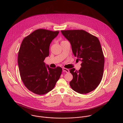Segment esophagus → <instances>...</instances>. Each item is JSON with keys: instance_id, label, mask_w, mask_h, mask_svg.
Segmentation results:
<instances>
[{"instance_id": "34e87169", "label": "esophagus", "mask_w": 123, "mask_h": 123, "mask_svg": "<svg viewBox=\"0 0 123 123\" xmlns=\"http://www.w3.org/2000/svg\"><path fill=\"white\" fill-rule=\"evenodd\" d=\"M62 70H63L64 71H65L66 73H69L70 72V71L68 69H67L66 68H63Z\"/></svg>"}]
</instances>
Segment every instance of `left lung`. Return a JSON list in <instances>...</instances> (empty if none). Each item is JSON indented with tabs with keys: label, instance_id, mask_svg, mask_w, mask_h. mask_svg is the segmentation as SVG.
I'll use <instances>...</instances> for the list:
<instances>
[{
	"label": "left lung",
	"instance_id": "8db88e82",
	"mask_svg": "<svg viewBox=\"0 0 123 123\" xmlns=\"http://www.w3.org/2000/svg\"><path fill=\"white\" fill-rule=\"evenodd\" d=\"M70 42L72 53L82 62L78 70H70L73 79L70 87L82 94L94 90L100 83L104 72L105 59L98 39L83 30H62Z\"/></svg>",
	"mask_w": 123,
	"mask_h": 123
}]
</instances>
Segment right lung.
I'll list each match as a JSON object with an SVG mask.
<instances>
[{
    "label": "right lung",
    "mask_w": 123,
    "mask_h": 123,
    "mask_svg": "<svg viewBox=\"0 0 123 123\" xmlns=\"http://www.w3.org/2000/svg\"><path fill=\"white\" fill-rule=\"evenodd\" d=\"M59 31L36 30L23 40L18 54L21 80L30 91L43 95L51 91L59 79L62 68H51L43 62L49 55V47Z\"/></svg>",
    "instance_id": "right-lung-1"
}]
</instances>
